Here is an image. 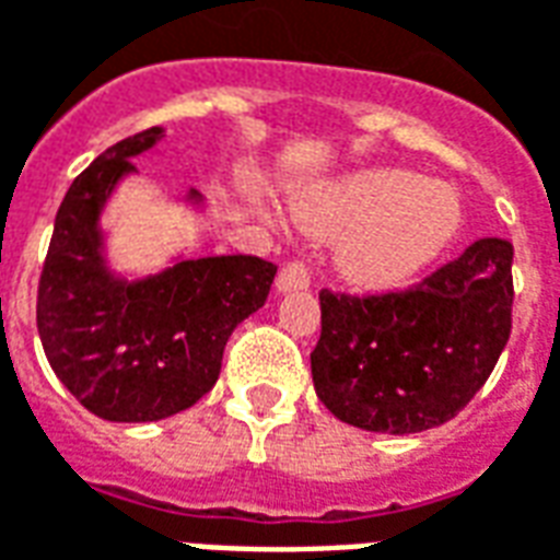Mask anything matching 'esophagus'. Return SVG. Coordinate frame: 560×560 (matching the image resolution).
I'll return each instance as SVG.
<instances>
[{
  "label": "esophagus",
  "instance_id": "esophagus-1",
  "mask_svg": "<svg viewBox=\"0 0 560 560\" xmlns=\"http://www.w3.org/2000/svg\"><path fill=\"white\" fill-rule=\"evenodd\" d=\"M312 284V276L305 264H284L279 269V279H276V291L291 293V291H305Z\"/></svg>",
  "mask_w": 560,
  "mask_h": 560
}]
</instances>
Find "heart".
<instances>
[{"instance_id": "heart-1", "label": "heart", "mask_w": 560, "mask_h": 560, "mask_svg": "<svg viewBox=\"0 0 560 560\" xmlns=\"http://www.w3.org/2000/svg\"><path fill=\"white\" fill-rule=\"evenodd\" d=\"M293 219L314 237H345L335 267L350 288L392 291L448 248L459 201L445 184L404 168H362L302 192Z\"/></svg>"}]
</instances>
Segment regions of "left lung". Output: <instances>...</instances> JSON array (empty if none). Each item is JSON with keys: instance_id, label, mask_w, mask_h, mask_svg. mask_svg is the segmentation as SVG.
<instances>
[{"instance_id": "left-lung-1", "label": "left lung", "mask_w": 560, "mask_h": 560, "mask_svg": "<svg viewBox=\"0 0 560 560\" xmlns=\"http://www.w3.org/2000/svg\"><path fill=\"white\" fill-rule=\"evenodd\" d=\"M513 246L483 237L404 293H320L314 392L371 433L439 428L478 395L511 338Z\"/></svg>"}]
</instances>
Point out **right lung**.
Wrapping results in <instances>:
<instances>
[{"label": "right lung", "mask_w": 560, "mask_h": 560, "mask_svg": "<svg viewBox=\"0 0 560 560\" xmlns=\"http://www.w3.org/2000/svg\"><path fill=\"white\" fill-rule=\"evenodd\" d=\"M163 127L112 144L70 184L56 213L37 288V335L49 368L82 407L106 421L177 416L219 380L231 332L267 302L276 267L252 255L175 258L153 272L112 267L103 225L112 196L156 151ZM192 213L205 198H175Z\"/></svg>", "instance_id": "right-lung-1"}]
</instances>
